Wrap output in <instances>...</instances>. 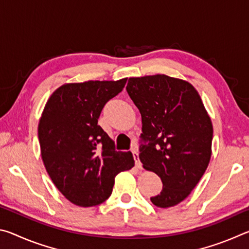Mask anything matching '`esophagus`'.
I'll return each instance as SVG.
<instances>
[{"label":"esophagus","instance_id":"1","mask_svg":"<svg viewBox=\"0 0 249 249\" xmlns=\"http://www.w3.org/2000/svg\"><path fill=\"white\" fill-rule=\"evenodd\" d=\"M132 153L134 154L135 165H136L137 168H140V169H142V162H141V160H140V157H138V149L136 148V147H133Z\"/></svg>","mask_w":249,"mask_h":249}]
</instances>
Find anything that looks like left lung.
Returning <instances> with one entry per match:
<instances>
[{
    "instance_id": "1",
    "label": "left lung",
    "mask_w": 249,
    "mask_h": 249,
    "mask_svg": "<svg viewBox=\"0 0 249 249\" xmlns=\"http://www.w3.org/2000/svg\"><path fill=\"white\" fill-rule=\"evenodd\" d=\"M127 93L142 115L140 159L162 181L150 197L158 208L182 202L199 183L212 155L213 125L191 83L166 74L129 78Z\"/></svg>"
}]
</instances>
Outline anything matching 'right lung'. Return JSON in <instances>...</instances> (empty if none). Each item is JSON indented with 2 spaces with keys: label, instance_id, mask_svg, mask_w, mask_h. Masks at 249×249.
I'll list each match as a JSON object with an SVG mask.
<instances>
[{
  "label": "right lung",
  "instance_id": "obj_1",
  "mask_svg": "<svg viewBox=\"0 0 249 249\" xmlns=\"http://www.w3.org/2000/svg\"><path fill=\"white\" fill-rule=\"evenodd\" d=\"M126 80L66 83L50 95L38 124L40 154L50 179L67 200L94 206L111 196L115 177L135 165L130 151H116L98 119Z\"/></svg>",
  "mask_w": 249,
  "mask_h": 249
}]
</instances>
